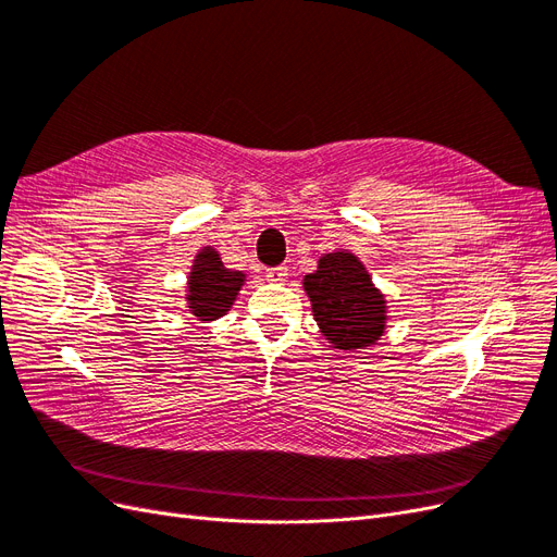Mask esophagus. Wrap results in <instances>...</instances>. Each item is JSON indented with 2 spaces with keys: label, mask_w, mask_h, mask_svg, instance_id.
I'll return each instance as SVG.
<instances>
[{
  "label": "esophagus",
  "mask_w": 557,
  "mask_h": 557,
  "mask_svg": "<svg viewBox=\"0 0 557 557\" xmlns=\"http://www.w3.org/2000/svg\"><path fill=\"white\" fill-rule=\"evenodd\" d=\"M285 278H288V267H272V269H267V281H272V283H285Z\"/></svg>",
  "instance_id": "34e87169"
}]
</instances>
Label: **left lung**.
Instances as JSON below:
<instances>
[{"label":"left lung","instance_id":"left-lung-1","mask_svg":"<svg viewBox=\"0 0 557 557\" xmlns=\"http://www.w3.org/2000/svg\"><path fill=\"white\" fill-rule=\"evenodd\" d=\"M305 290L320 332L334 348L360 350L383 336L385 297L352 252H325L315 272L305 276Z\"/></svg>","mask_w":557,"mask_h":557}]
</instances>
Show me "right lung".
<instances>
[{"mask_svg":"<svg viewBox=\"0 0 557 557\" xmlns=\"http://www.w3.org/2000/svg\"><path fill=\"white\" fill-rule=\"evenodd\" d=\"M246 281L244 272L227 269L221 260V252L211 246L201 248L188 274V311L197 320H215L225 315L234 299H237Z\"/></svg>","mask_w":557,"mask_h":557,"instance_id":"right-lung-1","label":"right lung"}]
</instances>
